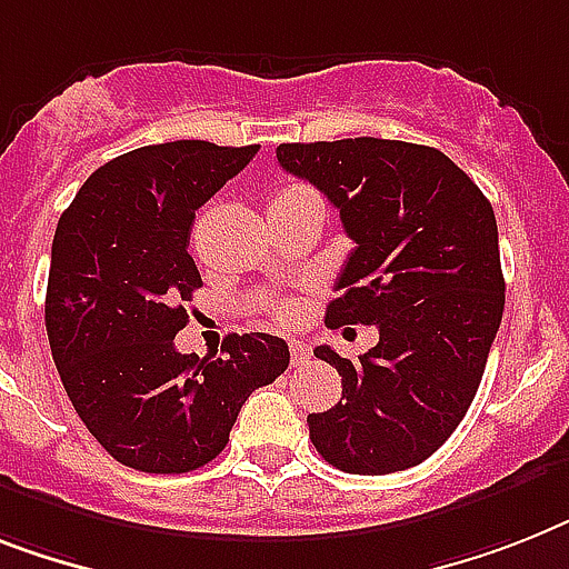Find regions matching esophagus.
I'll return each mask as SVG.
<instances>
[{"instance_id": "1", "label": "esophagus", "mask_w": 569, "mask_h": 569, "mask_svg": "<svg viewBox=\"0 0 569 569\" xmlns=\"http://www.w3.org/2000/svg\"><path fill=\"white\" fill-rule=\"evenodd\" d=\"M290 358H293V366L308 363L311 360V346L302 340H290Z\"/></svg>"}]
</instances>
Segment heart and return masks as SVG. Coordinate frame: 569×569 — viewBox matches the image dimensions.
Listing matches in <instances>:
<instances>
[{
    "mask_svg": "<svg viewBox=\"0 0 569 569\" xmlns=\"http://www.w3.org/2000/svg\"><path fill=\"white\" fill-rule=\"evenodd\" d=\"M293 191H299V189H288V191H281L279 197H284V194H293ZM296 313H299V308H296V305H279V308H276V317H279L281 322H293V319H296Z\"/></svg>",
    "mask_w": 569,
    "mask_h": 569,
    "instance_id": "obj_1",
    "label": "heart"
}]
</instances>
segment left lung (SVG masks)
Returning a JSON list of instances; mask_svg holds the SVG:
<instances>
[{
    "instance_id": "1",
    "label": "left lung",
    "mask_w": 569,
    "mask_h": 569,
    "mask_svg": "<svg viewBox=\"0 0 569 569\" xmlns=\"http://www.w3.org/2000/svg\"><path fill=\"white\" fill-rule=\"evenodd\" d=\"M276 157L340 209L355 241L326 326L380 335L358 363L313 351L342 378L340 403L308 416L313 448L372 477L425 462L465 419L503 319L495 209L427 144L360 136L279 144Z\"/></svg>"
}]
</instances>
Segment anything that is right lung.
<instances>
[{"label": "right lung", "mask_w": 569, "mask_h": 569, "mask_svg": "<svg viewBox=\"0 0 569 569\" xmlns=\"http://www.w3.org/2000/svg\"><path fill=\"white\" fill-rule=\"evenodd\" d=\"M258 144L200 139L110 159L60 214L46 331L74 412L116 462L186 473L227 448L243 401L290 363L273 335H229L223 355H180L203 281L189 238L194 211L250 166Z\"/></svg>", "instance_id": "1"}]
</instances>
